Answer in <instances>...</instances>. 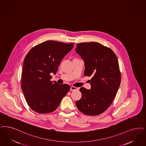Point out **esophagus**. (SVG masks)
<instances>
[{
  "label": "esophagus",
  "instance_id": "34e87169",
  "mask_svg": "<svg viewBox=\"0 0 146 146\" xmlns=\"http://www.w3.org/2000/svg\"><path fill=\"white\" fill-rule=\"evenodd\" d=\"M78 90V88L74 87V86H70V91H75V90Z\"/></svg>",
  "mask_w": 146,
  "mask_h": 146
}]
</instances>
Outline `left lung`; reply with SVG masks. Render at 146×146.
<instances>
[{"label":"left lung","instance_id":"obj_1","mask_svg":"<svg viewBox=\"0 0 146 146\" xmlns=\"http://www.w3.org/2000/svg\"><path fill=\"white\" fill-rule=\"evenodd\" d=\"M76 50L85 62L84 75L92 76L91 90L80 88L82 98L76 101V106L85 115H99L111 105L119 87L118 59L110 48L98 42L78 43Z\"/></svg>","mask_w":146,"mask_h":146}]
</instances>
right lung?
Masks as SVG:
<instances>
[{
    "instance_id": "right-lung-1",
    "label": "right lung",
    "mask_w": 146,
    "mask_h": 146,
    "mask_svg": "<svg viewBox=\"0 0 146 146\" xmlns=\"http://www.w3.org/2000/svg\"><path fill=\"white\" fill-rule=\"evenodd\" d=\"M74 47L56 41H45L30 50L24 60L21 86L30 108L39 113L55 111L70 90L68 84L50 81L64 56Z\"/></svg>"
}]
</instances>
